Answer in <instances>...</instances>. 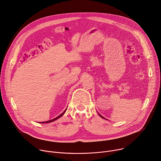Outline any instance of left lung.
Returning a JSON list of instances; mask_svg holds the SVG:
<instances>
[{"mask_svg":"<svg viewBox=\"0 0 161 161\" xmlns=\"http://www.w3.org/2000/svg\"><path fill=\"white\" fill-rule=\"evenodd\" d=\"M99 116H100V117H101V118H103V119H105V118H103V116H102V115H100V114H99Z\"/></svg>","mask_w":161,"mask_h":161,"instance_id":"1","label":"left lung"}]
</instances>
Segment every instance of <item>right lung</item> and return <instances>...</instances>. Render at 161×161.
Returning a JSON list of instances; mask_svg holds the SVG:
<instances>
[{
	"mask_svg": "<svg viewBox=\"0 0 161 161\" xmlns=\"http://www.w3.org/2000/svg\"><path fill=\"white\" fill-rule=\"evenodd\" d=\"M65 111H66V110L62 113V114H61L59 116H58L57 118H54V119H51V120H49V121H45V122H42L41 123H51V122H53V121H55V120H56L57 119H58V118H60V117H62L64 114V113L65 112Z\"/></svg>",
	"mask_w": 161,
	"mask_h": 161,
	"instance_id": "right-lung-1",
	"label": "right lung"
}]
</instances>
